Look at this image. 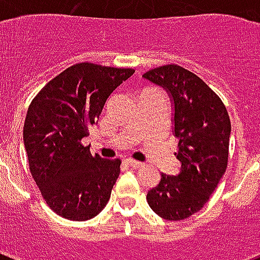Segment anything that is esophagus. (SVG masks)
I'll return each instance as SVG.
<instances>
[{
	"label": "esophagus",
	"mask_w": 260,
	"mask_h": 260,
	"mask_svg": "<svg viewBox=\"0 0 260 260\" xmlns=\"http://www.w3.org/2000/svg\"><path fill=\"white\" fill-rule=\"evenodd\" d=\"M126 163L129 165L131 167H134V169H139V167H142L144 163L139 162V160H135V159H126Z\"/></svg>",
	"instance_id": "esophagus-1"
}]
</instances>
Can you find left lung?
Returning <instances> with one entry per match:
<instances>
[{
  "label": "left lung",
  "instance_id": "left-lung-1",
  "mask_svg": "<svg viewBox=\"0 0 260 260\" xmlns=\"http://www.w3.org/2000/svg\"><path fill=\"white\" fill-rule=\"evenodd\" d=\"M143 77L170 93L178 139L177 177L162 174L147 202L165 220L190 217L209 201L228 166L231 120L221 98L200 77L178 64H165Z\"/></svg>",
  "mask_w": 260,
  "mask_h": 260
}]
</instances>
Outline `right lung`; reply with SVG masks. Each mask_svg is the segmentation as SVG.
<instances>
[{
  "label": "right lung",
  "mask_w": 260,
  "mask_h": 260,
  "mask_svg": "<svg viewBox=\"0 0 260 260\" xmlns=\"http://www.w3.org/2000/svg\"><path fill=\"white\" fill-rule=\"evenodd\" d=\"M134 73L77 63L51 79L28 108L22 135L30 174L47 205L67 220H90L109 201L121 160L91 155L82 139L112 91Z\"/></svg>",
  "instance_id": "1"
}]
</instances>
